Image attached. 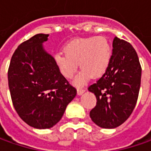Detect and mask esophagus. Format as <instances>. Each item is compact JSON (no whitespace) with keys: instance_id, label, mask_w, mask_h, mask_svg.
Returning a JSON list of instances; mask_svg holds the SVG:
<instances>
[{"instance_id":"esophagus-1","label":"esophagus","mask_w":151,"mask_h":151,"mask_svg":"<svg viewBox=\"0 0 151 151\" xmlns=\"http://www.w3.org/2000/svg\"><path fill=\"white\" fill-rule=\"evenodd\" d=\"M85 89H83V88H77V94L78 95H81L82 93H84L85 92Z\"/></svg>"}]
</instances>
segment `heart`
I'll return each instance as SVG.
<instances>
[{"mask_svg": "<svg viewBox=\"0 0 151 151\" xmlns=\"http://www.w3.org/2000/svg\"><path fill=\"white\" fill-rule=\"evenodd\" d=\"M64 51L55 54V65L64 77L71 79L78 70L80 62L82 69L74 80L76 86L84 85L92 76H102L112 59L111 45L102 36L76 38L65 45Z\"/></svg>", "mask_w": 151, "mask_h": 151, "instance_id": "obj_1", "label": "heart"}]
</instances>
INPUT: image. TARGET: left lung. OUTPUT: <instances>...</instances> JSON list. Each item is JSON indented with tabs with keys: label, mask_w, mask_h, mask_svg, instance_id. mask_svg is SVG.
Listing matches in <instances>:
<instances>
[{
	"label": "left lung",
	"mask_w": 151,
	"mask_h": 151,
	"mask_svg": "<svg viewBox=\"0 0 151 151\" xmlns=\"http://www.w3.org/2000/svg\"><path fill=\"white\" fill-rule=\"evenodd\" d=\"M113 48L107 72L88 87L96 98L91 119L103 129H114L129 119L136 105L141 81V65L133 46L115 37Z\"/></svg>",
	"instance_id": "8db88e82"
}]
</instances>
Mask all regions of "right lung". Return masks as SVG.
<instances>
[{"label": "right lung", "instance_id": "1", "mask_svg": "<svg viewBox=\"0 0 151 151\" xmlns=\"http://www.w3.org/2000/svg\"><path fill=\"white\" fill-rule=\"evenodd\" d=\"M49 34H36L15 50L8 69V86L15 110L26 124L44 129L55 126L76 89L58 70L43 43Z\"/></svg>", "mask_w": 151, "mask_h": 151}]
</instances>
